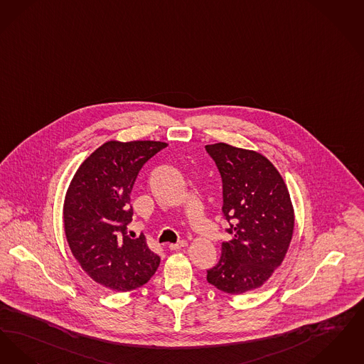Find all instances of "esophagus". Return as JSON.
I'll return each instance as SVG.
<instances>
[{"mask_svg": "<svg viewBox=\"0 0 364 364\" xmlns=\"http://www.w3.org/2000/svg\"><path fill=\"white\" fill-rule=\"evenodd\" d=\"M186 246H188V242H186V240H179L178 243H170V245H168V249H170V250H179V249L186 247Z\"/></svg>", "mask_w": 364, "mask_h": 364, "instance_id": "esophagus-1", "label": "esophagus"}]
</instances>
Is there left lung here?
<instances>
[{"label":"left lung","mask_w":364,"mask_h":364,"mask_svg":"<svg viewBox=\"0 0 364 364\" xmlns=\"http://www.w3.org/2000/svg\"><path fill=\"white\" fill-rule=\"evenodd\" d=\"M222 176L223 215L231 240L206 270L218 289L240 295L264 284L282 265L294 232V208L276 167L258 152L224 142L206 145Z\"/></svg>","instance_id":"8db88e82"}]
</instances>
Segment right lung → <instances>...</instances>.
<instances>
[{
  "instance_id": "right-lung-1",
  "label": "right lung",
  "mask_w": 364,
  "mask_h": 364,
  "mask_svg": "<svg viewBox=\"0 0 364 364\" xmlns=\"http://www.w3.org/2000/svg\"><path fill=\"white\" fill-rule=\"evenodd\" d=\"M160 141H109L82 161L63 204L69 247L91 279L127 292L149 282L160 257L144 237L132 239L130 194L142 166L166 148Z\"/></svg>"
}]
</instances>
